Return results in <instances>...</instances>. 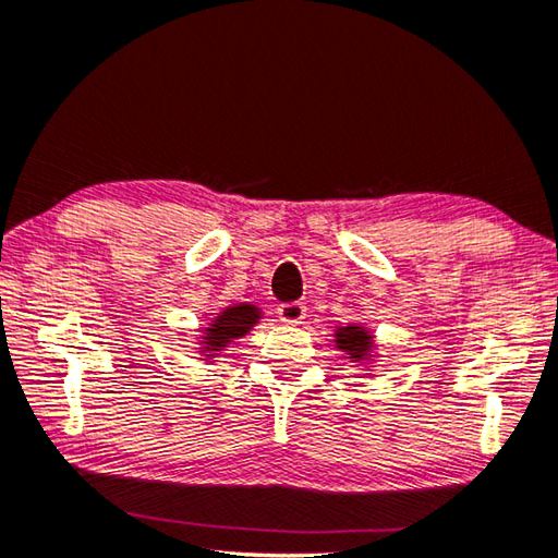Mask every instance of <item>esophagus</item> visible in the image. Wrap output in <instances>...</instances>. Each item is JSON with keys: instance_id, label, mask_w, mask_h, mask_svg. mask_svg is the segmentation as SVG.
I'll return each mask as SVG.
<instances>
[{"instance_id": "obj_1", "label": "esophagus", "mask_w": 558, "mask_h": 558, "mask_svg": "<svg viewBox=\"0 0 558 558\" xmlns=\"http://www.w3.org/2000/svg\"><path fill=\"white\" fill-rule=\"evenodd\" d=\"M278 316L282 324H290V326H300L304 322V316H307V307H304L302 302H290V304H280L278 307Z\"/></svg>"}]
</instances>
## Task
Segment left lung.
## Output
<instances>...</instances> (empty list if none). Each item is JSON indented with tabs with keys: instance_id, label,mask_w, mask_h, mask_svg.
I'll return each mask as SVG.
<instances>
[{
	"instance_id": "obj_1",
	"label": "left lung",
	"mask_w": 558,
	"mask_h": 558,
	"mask_svg": "<svg viewBox=\"0 0 558 558\" xmlns=\"http://www.w3.org/2000/svg\"><path fill=\"white\" fill-rule=\"evenodd\" d=\"M336 351L343 353V360L355 365L360 373H373L379 367V343L375 331L363 322H348L333 329Z\"/></svg>"
}]
</instances>
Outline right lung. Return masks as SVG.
<instances>
[{
	"label": "right lung",
	"instance_id": "add662e5",
	"mask_svg": "<svg viewBox=\"0 0 558 558\" xmlns=\"http://www.w3.org/2000/svg\"><path fill=\"white\" fill-rule=\"evenodd\" d=\"M260 319H264V310L254 302L227 304L220 312H215L205 326H201L191 351L203 363H217L229 348L242 341L248 331H254Z\"/></svg>",
	"mask_w": 558,
	"mask_h": 558
}]
</instances>
